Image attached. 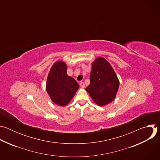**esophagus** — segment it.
<instances>
[{"mask_svg": "<svg viewBox=\"0 0 160 160\" xmlns=\"http://www.w3.org/2000/svg\"><path fill=\"white\" fill-rule=\"evenodd\" d=\"M80 85L82 88H84L85 87V83L83 82H80Z\"/></svg>", "mask_w": 160, "mask_h": 160, "instance_id": "1", "label": "esophagus"}]
</instances>
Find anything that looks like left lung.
<instances>
[{"instance_id": "left-lung-1", "label": "left lung", "mask_w": 160, "mask_h": 160, "mask_svg": "<svg viewBox=\"0 0 160 160\" xmlns=\"http://www.w3.org/2000/svg\"><path fill=\"white\" fill-rule=\"evenodd\" d=\"M90 80V83L85 90L96 104L103 106L115 99L120 82L106 59L99 57L92 63Z\"/></svg>"}]
</instances>
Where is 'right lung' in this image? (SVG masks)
<instances>
[{"mask_svg":"<svg viewBox=\"0 0 160 160\" xmlns=\"http://www.w3.org/2000/svg\"><path fill=\"white\" fill-rule=\"evenodd\" d=\"M67 65L62 61H56L49 73L46 90L52 101L64 106L75 95L79 85L75 80L67 75Z\"/></svg>","mask_w":160,"mask_h":160,"instance_id":"1","label":"right lung"}]
</instances>
